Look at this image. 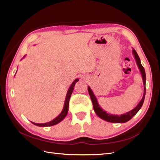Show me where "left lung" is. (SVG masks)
Listing matches in <instances>:
<instances>
[{"mask_svg":"<svg viewBox=\"0 0 160 160\" xmlns=\"http://www.w3.org/2000/svg\"><path fill=\"white\" fill-rule=\"evenodd\" d=\"M132 54L134 55V57L135 58L136 62H137V66L139 68L140 72L141 73V76L142 78V80H143V84H144V95L140 101V102L138 103V104L136 106V107L132 109L131 111H130L127 113H125V114H122V115H112L110 114L109 113H107V111H105V110H103L101 106L99 105L98 99L95 96V94L93 93L92 90L90 88V86H88V92H89L90 98L92 99V102L93 103V110L95 111V113H96V115L101 118L102 119L105 120L108 122H117V123H124L126 122L127 121H128L129 120H131L132 118L137 114L138 111L140 109V108H142V106L143 105L144 101V98H145V94H146V73H145V70L144 68V67H142V65L141 64L140 62V59L137 54V51H136L134 49H132Z\"/></svg>","mask_w":160,"mask_h":160,"instance_id":"1","label":"left lung"}]
</instances>
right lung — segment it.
Masks as SVG:
<instances>
[{
  "mask_svg": "<svg viewBox=\"0 0 160 160\" xmlns=\"http://www.w3.org/2000/svg\"><path fill=\"white\" fill-rule=\"evenodd\" d=\"M26 57V55H24V57H23V58ZM22 58V59H23ZM21 59V60H22ZM78 81H79V78H76L74 80V82L72 83V84L70 85V86L69 87L68 90L67 91V96H66V98H65V101H64V106H63V109L61 111V113L59 114L56 118H55L54 119L51 121L50 122H46V123H35L33 122H32L33 125L38 126V127H51V126H53V125H55L59 123L60 122H61L64 118L65 117L67 116V113H68V105H69V100L71 96V94H72L73 90H74V86L76 84V83Z\"/></svg>",
  "mask_w": 160,
  "mask_h": 160,
  "instance_id": "obj_1",
  "label": "right lung"
}]
</instances>
